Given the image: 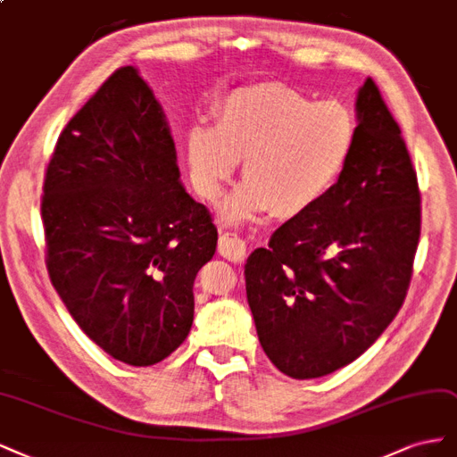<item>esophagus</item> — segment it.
<instances>
[{"mask_svg": "<svg viewBox=\"0 0 457 457\" xmlns=\"http://www.w3.org/2000/svg\"><path fill=\"white\" fill-rule=\"evenodd\" d=\"M218 253L229 262H241L246 256V243L235 233H224L220 235Z\"/></svg>", "mask_w": 457, "mask_h": 457, "instance_id": "1", "label": "esophagus"}]
</instances>
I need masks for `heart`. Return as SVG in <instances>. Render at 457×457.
<instances>
[{
    "mask_svg": "<svg viewBox=\"0 0 457 457\" xmlns=\"http://www.w3.org/2000/svg\"><path fill=\"white\" fill-rule=\"evenodd\" d=\"M218 127L187 130L194 186L218 201L245 159V182L226 204L229 220L271 211L294 218L313 209L342 179L357 142L351 110L337 100L315 102L285 83L235 89L220 100Z\"/></svg>",
    "mask_w": 457,
    "mask_h": 457,
    "instance_id": "1",
    "label": "heart"
}]
</instances>
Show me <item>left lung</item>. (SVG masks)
I'll return each instance as SVG.
<instances>
[{
    "mask_svg": "<svg viewBox=\"0 0 457 457\" xmlns=\"http://www.w3.org/2000/svg\"><path fill=\"white\" fill-rule=\"evenodd\" d=\"M342 179L245 263L260 344L283 374L327 376L361 357L399 313L414 271L421 194L401 127L372 78L357 96Z\"/></svg>",
    "mask_w": 457,
    "mask_h": 457,
    "instance_id": "8db88e82",
    "label": "left lung"
}]
</instances>
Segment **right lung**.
<instances>
[{
    "label": "right lung",
    "mask_w": 457,
    "mask_h": 457,
    "mask_svg": "<svg viewBox=\"0 0 457 457\" xmlns=\"http://www.w3.org/2000/svg\"><path fill=\"white\" fill-rule=\"evenodd\" d=\"M41 220L51 283L98 347L150 366L186 340L218 231L182 187L165 113L132 66L115 70L62 129Z\"/></svg>",
    "instance_id": "right-lung-1"
}]
</instances>
